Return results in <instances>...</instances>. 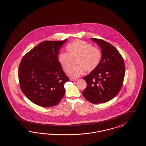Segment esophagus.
I'll use <instances>...</instances> for the list:
<instances>
[{
  "instance_id": "esophagus-1",
  "label": "esophagus",
  "mask_w": 146,
  "mask_h": 146,
  "mask_svg": "<svg viewBox=\"0 0 146 146\" xmlns=\"http://www.w3.org/2000/svg\"><path fill=\"white\" fill-rule=\"evenodd\" d=\"M70 80L72 81H76L78 80V79L77 78H71Z\"/></svg>"
}]
</instances>
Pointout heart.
I'll use <instances>...</instances> for the list:
<instances>
[{"label":"heart","mask_w":146,"mask_h":146,"mask_svg":"<svg viewBox=\"0 0 146 146\" xmlns=\"http://www.w3.org/2000/svg\"><path fill=\"white\" fill-rule=\"evenodd\" d=\"M67 52H61L58 55V62L63 70L68 72L76 59V65L68 72V75L77 78L82 75L84 71L91 72L99 65L101 53L99 49L84 41L77 40L67 45Z\"/></svg>","instance_id":"heart-1"}]
</instances>
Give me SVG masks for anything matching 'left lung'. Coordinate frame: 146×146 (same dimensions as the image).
<instances>
[{
    "label": "left lung",
    "mask_w": 146,
    "mask_h": 146,
    "mask_svg": "<svg viewBox=\"0 0 146 146\" xmlns=\"http://www.w3.org/2000/svg\"><path fill=\"white\" fill-rule=\"evenodd\" d=\"M99 45L102 57L99 65L84 77L87 86L83 95L89 102L98 104L115 97L124 80L125 66L122 57L111 44L97 38H91Z\"/></svg>",
    "instance_id": "obj_1"
}]
</instances>
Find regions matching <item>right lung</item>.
<instances>
[{
	"instance_id": "add662e5",
	"label": "right lung",
	"mask_w": 146,
	"mask_h": 146,
	"mask_svg": "<svg viewBox=\"0 0 146 146\" xmlns=\"http://www.w3.org/2000/svg\"><path fill=\"white\" fill-rule=\"evenodd\" d=\"M67 41H45L25 54L20 63L21 89L32 102L43 107H53L64 96V84L69 81L58 62V52Z\"/></svg>"
}]
</instances>
